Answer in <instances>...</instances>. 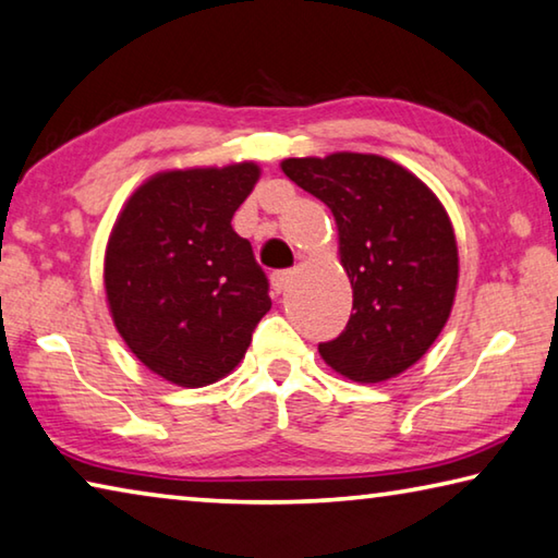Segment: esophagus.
<instances>
[{"mask_svg":"<svg viewBox=\"0 0 558 558\" xmlns=\"http://www.w3.org/2000/svg\"><path fill=\"white\" fill-rule=\"evenodd\" d=\"M291 277H294V271H289V269L274 271V274H271V287H274V291H277V294H281V291H284V289L289 287Z\"/></svg>","mask_w":558,"mask_h":558,"instance_id":"1","label":"esophagus"}]
</instances>
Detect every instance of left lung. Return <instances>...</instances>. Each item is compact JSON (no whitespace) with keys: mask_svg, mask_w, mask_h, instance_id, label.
Masks as SVG:
<instances>
[{"mask_svg":"<svg viewBox=\"0 0 558 558\" xmlns=\"http://www.w3.org/2000/svg\"><path fill=\"white\" fill-rule=\"evenodd\" d=\"M281 170L331 209L353 314L322 359L355 383L396 378L440 336L458 289V242L440 199L380 155L289 158Z\"/></svg>","mask_w":558,"mask_h":558,"instance_id":"left-lung-1","label":"left lung"}]
</instances>
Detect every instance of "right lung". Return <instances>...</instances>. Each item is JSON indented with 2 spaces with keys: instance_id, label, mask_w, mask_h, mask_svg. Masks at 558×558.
<instances>
[{
  "instance_id": "right-lung-1",
  "label": "right lung",
  "mask_w": 558,
  "mask_h": 558,
  "mask_svg": "<svg viewBox=\"0 0 558 558\" xmlns=\"http://www.w3.org/2000/svg\"><path fill=\"white\" fill-rule=\"evenodd\" d=\"M259 166L158 172L135 190L106 246L113 324L145 368L182 388L225 378L271 308L267 274L232 217Z\"/></svg>"
}]
</instances>
